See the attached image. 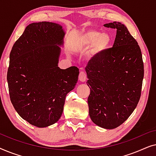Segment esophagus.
Returning <instances> with one entry per match:
<instances>
[{
    "instance_id": "1",
    "label": "esophagus",
    "mask_w": 156,
    "mask_h": 156,
    "mask_svg": "<svg viewBox=\"0 0 156 156\" xmlns=\"http://www.w3.org/2000/svg\"><path fill=\"white\" fill-rule=\"evenodd\" d=\"M87 74L86 72L84 71L80 72V74H79V80L81 81V82H85L87 80Z\"/></svg>"
}]
</instances>
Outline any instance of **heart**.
Wrapping results in <instances>:
<instances>
[{"mask_svg": "<svg viewBox=\"0 0 156 156\" xmlns=\"http://www.w3.org/2000/svg\"><path fill=\"white\" fill-rule=\"evenodd\" d=\"M112 40L109 34L89 30L78 38V45L79 48L82 50H87L91 47L92 52L101 53L110 46Z\"/></svg>", "mask_w": 156, "mask_h": 156, "instance_id": "1", "label": "heart"}]
</instances>
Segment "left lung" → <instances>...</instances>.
I'll use <instances>...</instances> for the list:
<instances>
[{
	"instance_id": "8db88e82",
	"label": "left lung",
	"mask_w": 156,
	"mask_h": 156,
	"mask_svg": "<svg viewBox=\"0 0 156 156\" xmlns=\"http://www.w3.org/2000/svg\"><path fill=\"white\" fill-rule=\"evenodd\" d=\"M116 29L113 48L96 55L86 68L89 116L95 124L113 129L122 124L139 101L144 75L141 50L124 25H104Z\"/></svg>"
}]
</instances>
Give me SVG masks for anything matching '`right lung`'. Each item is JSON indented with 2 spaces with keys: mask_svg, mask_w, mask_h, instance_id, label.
I'll return each mask as SVG.
<instances>
[{
  "mask_svg": "<svg viewBox=\"0 0 156 156\" xmlns=\"http://www.w3.org/2000/svg\"><path fill=\"white\" fill-rule=\"evenodd\" d=\"M64 36L62 27L57 23H31L10 53V101L21 118L35 126L47 127L59 120L66 96L77 82V67H58Z\"/></svg>",
  "mask_w": 156,
  "mask_h": 156,
  "instance_id": "add662e5",
  "label": "right lung"
}]
</instances>
